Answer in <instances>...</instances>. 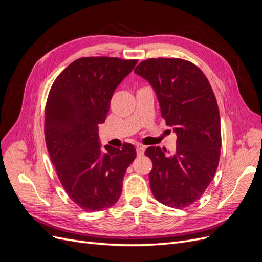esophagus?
<instances>
[{
	"label": "esophagus",
	"mask_w": 262,
	"mask_h": 262,
	"mask_svg": "<svg viewBox=\"0 0 262 262\" xmlns=\"http://www.w3.org/2000/svg\"><path fill=\"white\" fill-rule=\"evenodd\" d=\"M144 150H145V146L143 145H138L137 146V154L138 156H142L144 154Z\"/></svg>",
	"instance_id": "esophagus-1"
}]
</instances>
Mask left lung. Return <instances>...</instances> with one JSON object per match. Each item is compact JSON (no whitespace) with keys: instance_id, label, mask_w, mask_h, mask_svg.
<instances>
[{"instance_id":"left-lung-1","label":"left lung","mask_w":262,"mask_h":262,"mask_svg":"<svg viewBox=\"0 0 262 262\" xmlns=\"http://www.w3.org/2000/svg\"><path fill=\"white\" fill-rule=\"evenodd\" d=\"M134 73L152 85L166 124L177 134L176 152L149 146V186L155 199L184 209L199 200L215 175L221 154V119L207 76L176 58L142 61Z\"/></svg>"}]
</instances>
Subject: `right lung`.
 <instances>
[{
	"label": "right lung",
	"mask_w": 262,
	"mask_h": 262,
	"mask_svg": "<svg viewBox=\"0 0 262 262\" xmlns=\"http://www.w3.org/2000/svg\"><path fill=\"white\" fill-rule=\"evenodd\" d=\"M138 60L109 57L77 59L55 78L45 114L46 144L62 187L84 211L113 207L122 192L126 168L137 152L130 143L101 152L98 125L104 123L117 86Z\"/></svg>",
	"instance_id": "right-lung-1"
}]
</instances>
